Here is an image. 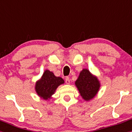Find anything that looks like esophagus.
I'll return each instance as SVG.
<instances>
[{"label": "esophagus", "instance_id": "1", "mask_svg": "<svg viewBox=\"0 0 132 132\" xmlns=\"http://www.w3.org/2000/svg\"><path fill=\"white\" fill-rule=\"evenodd\" d=\"M65 82H66V83H67V84H69L70 83L69 77H67L65 78Z\"/></svg>", "mask_w": 132, "mask_h": 132}]
</instances>
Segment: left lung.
<instances>
[{
    "mask_svg": "<svg viewBox=\"0 0 132 132\" xmlns=\"http://www.w3.org/2000/svg\"><path fill=\"white\" fill-rule=\"evenodd\" d=\"M75 85L80 96L87 101H89L96 96L101 87L97 77L93 75L87 69L80 71L77 80L75 81Z\"/></svg>",
    "mask_w": 132,
    "mask_h": 132,
    "instance_id": "left-lung-1",
    "label": "left lung"
}]
</instances>
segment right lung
Instances as JSON below:
<instances>
[{
	"label": "right lung",
	"instance_id": "add662e5",
	"mask_svg": "<svg viewBox=\"0 0 132 132\" xmlns=\"http://www.w3.org/2000/svg\"><path fill=\"white\" fill-rule=\"evenodd\" d=\"M63 83L62 78L55 77L53 72L45 70L41 79L36 82L35 89L38 96L44 100H47L54 94L59 85Z\"/></svg>",
	"mask_w": 132,
	"mask_h": 132
}]
</instances>
